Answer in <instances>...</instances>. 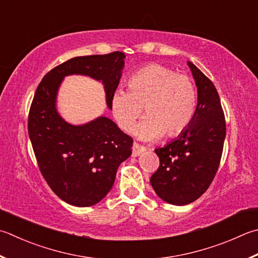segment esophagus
<instances>
[{
  "label": "esophagus",
  "instance_id": "34e87169",
  "mask_svg": "<svg viewBox=\"0 0 258 258\" xmlns=\"http://www.w3.org/2000/svg\"><path fill=\"white\" fill-rule=\"evenodd\" d=\"M145 150H146V147H144V146L139 145L138 143H134V146H133V156L134 157H137L143 152H145Z\"/></svg>",
  "mask_w": 258,
  "mask_h": 258
}]
</instances>
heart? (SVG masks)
I'll return each instance as SVG.
<instances>
[{
  "mask_svg": "<svg viewBox=\"0 0 258 258\" xmlns=\"http://www.w3.org/2000/svg\"><path fill=\"white\" fill-rule=\"evenodd\" d=\"M197 90L192 79L169 67L152 64L130 77L128 92L118 90L111 96L110 109L115 122L123 131L133 130L142 114H147L136 130L140 138L152 140L176 136L193 118Z\"/></svg>",
  "mask_w": 258,
  "mask_h": 258,
  "instance_id": "1",
  "label": "heart"
}]
</instances>
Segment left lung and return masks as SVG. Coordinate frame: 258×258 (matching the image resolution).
Instances as JSON below:
<instances>
[{
	"label": "left lung",
	"mask_w": 258,
	"mask_h": 258,
	"mask_svg": "<svg viewBox=\"0 0 258 258\" xmlns=\"http://www.w3.org/2000/svg\"><path fill=\"white\" fill-rule=\"evenodd\" d=\"M198 86V105L187 128L172 143L156 148L159 166L150 184L157 196L175 206L188 205L215 178L226 137V120L212 82L187 62Z\"/></svg>",
	"instance_id": "1"
}]
</instances>
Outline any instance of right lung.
<instances>
[{"label": "right lung", "instance_id": "add662e5", "mask_svg": "<svg viewBox=\"0 0 258 258\" xmlns=\"http://www.w3.org/2000/svg\"><path fill=\"white\" fill-rule=\"evenodd\" d=\"M124 58L121 51L72 58L48 72L33 96L28 133L39 169L53 193L72 206H94L110 192L134 139L105 116L83 125L67 123L56 110L58 87L67 75L91 76L104 84L110 108Z\"/></svg>", "mask_w": 258, "mask_h": 258}]
</instances>
